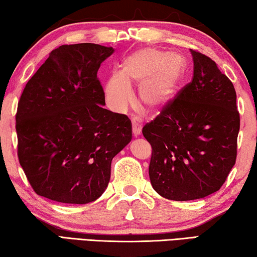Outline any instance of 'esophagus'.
<instances>
[{
	"label": "esophagus",
	"mask_w": 257,
	"mask_h": 257,
	"mask_svg": "<svg viewBox=\"0 0 257 257\" xmlns=\"http://www.w3.org/2000/svg\"><path fill=\"white\" fill-rule=\"evenodd\" d=\"M142 128H143V122L141 119L138 118H134L133 119V134L134 136H139L142 133Z\"/></svg>",
	"instance_id": "1"
}]
</instances>
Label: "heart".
Listing matches in <instances>:
<instances>
[{
    "label": "heart",
    "mask_w": 257,
    "mask_h": 257,
    "mask_svg": "<svg viewBox=\"0 0 257 257\" xmlns=\"http://www.w3.org/2000/svg\"><path fill=\"white\" fill-rule=\"evenodd\" d=\"M184 75V62L175 55L155 49L135 52L105 84V96L115 111H123L132 102L130 85L139 86V102L150 111H159L171 101Z\"/></svg>",
    "instance_id": "1"
}]
</instances>
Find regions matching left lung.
I'll list each match as a JSON object with an SVG mask.
<instances>
[{"label": "left lung", "mask_w": 257, "mask_h": 257, "mask_svg": "<svg viewBox=\"0 0 257 257\" xmlns=\"http://www.w3.org/2000/svg\"><path fill=\"white\" fill-rule=\"evenodd\" d=\"M193 79L143 128L152 146L151 184L171 201L219 190L236 163L240 115L231 80L205 54L190 50Z\"/></svg>", "instance_id": "1"}]
</instances>
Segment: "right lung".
Listing matches in <instances>:
<instances>
[{"label": "right lung", "mask_w": 257, "mask_h": 257, "mask_svg": "<svg viewBox=\"0 0 257 257\" xmlns=\"http://www.w3.org/2000/svg\"><path fill=\"white\" fill-rule=\"evenodd\" d=\"M114 50L62 45L30 78L18 102V159L35 193L67 204L104 193L112 159L132 141V121L104 108L97 71Z\"/></svg>", "instance_id": "obj_1"}]
</instances>
